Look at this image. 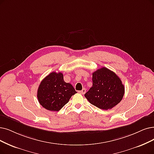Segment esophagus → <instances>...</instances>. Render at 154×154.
Here are the masks:
<instances>
[{"label":"esophagus","mask_w":154,"mask_h":154,"mask_svg":"<svg viewBox=\"0 0 154 154\" xmlns=\"http://www.w3.org/2000/svg\"><path fill=\"white\" fill-rule=\"evenodd\" d=\"M79 93H80L82 95H84L86 93V89L85 88H83L81 91H79Z\"/></svg>","instance_id":"34e87169"}]
</instances>
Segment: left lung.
Instances as JSON below:
<instances>
[{"mask_svg":"<svg viewBox=\"0 0 154 154\" xmlns=\"http://www.w3.org/2000/svg\"><path fill=\"white\" fill-rule=\"evenodd\" d=\"M92 87L85 94L92 105L107 110L121 101L125 94V87L115 72L102 67L92 74Z\"/></svg>","mask_w":154,"mask_h":154,"instance_id":"1","label":"left lung"}]
</instances>
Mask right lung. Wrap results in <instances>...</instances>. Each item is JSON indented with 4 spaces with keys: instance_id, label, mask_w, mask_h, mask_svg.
Wrapping results in <instances>:
<instances>
[{
    "instance_id": "1",
    "label": "right lung",
    "mask_w": 154,
    "mask_h": 154,
    "mask_svg": "<svg viewBox=\"0 0 154 154\" xmlns=\"http://www.w3.org/2000/svg\"><path fill=\"white\" fill-rule=\"evenodd\" d=\"M76 93L72 85L64 81L62 72H52L41 82L37 98L43 107L51 111H59Z\"/></svg>"
}]
</instances>
